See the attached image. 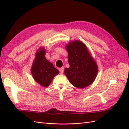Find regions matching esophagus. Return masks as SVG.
<instances>
[{"instance_id":"1","label":"esophagus","mask_w":129,"mask_h":129,"mask_svg":"<svg viewBox=\"0 0 129 129\" xmlns=\"http://www.w3.org/2000/svg\"><path fill=\"white\" fill-rule=\"evenodd\" d=\"M59 71H60V73L61 74H62L64 72V68H61L59 69Z\"/></svg>"}]
</instances>
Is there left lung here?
Returning a JSON list of instances; mask_svg holds the SVG:
<instances>
[{"instance_id": "left-lung-1", "label": "left lung", "mask_w": 129, "mask_h": 129, "mask_svg": "<svg viewBox=\"0 0 129 129\" xmlns=\"http://www.w3.org/2000/svg\"><path fill=\"white\" fill-rule=\"evenodd\" d=\"M68 56L69 68L64 69V74L74 87L84 88L94 81L98 72L95 61L82 41L75 40L66 45Z\"/></svg>"}]
</instances>
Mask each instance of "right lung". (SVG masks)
<instances>
[{
    "mask_svg": "<svg viewBox=\"0 0 129 129\" xmlns=\"http://www.w3.org/2000/svg\"><path fill=\"white\" fill-rule=\"evenodd\" d=\"M45 54L44 48L38 50L31 68L34 80L44 87H48L54 76L59 74V71L46 59Z\"/></svg>",
    "mask_w": 129,
    "mask_h": 129,
    "instance_id": "obj_1",
    "label": "right lung"
}]
</instances>
